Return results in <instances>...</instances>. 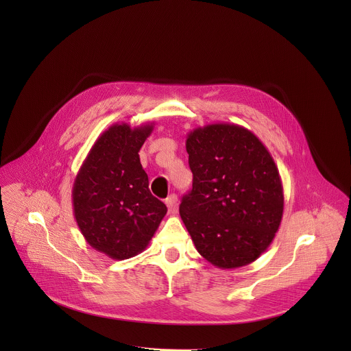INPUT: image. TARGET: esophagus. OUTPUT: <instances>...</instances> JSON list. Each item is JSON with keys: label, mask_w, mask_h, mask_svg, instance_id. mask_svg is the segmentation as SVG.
<instances>
[{"label": "esophagus", "mask_w": 351, "mask_h": 351, "mask_svg": "<svg viewBox=\"0 0 351 351\" xmlns=\"http://www.w3.org/2000/svg\"><path fill=\"white\" fill-rule=\"evenodd\" d=\"M165 204L168 207L169 214H176V211H178V197L175 194H171V195L167 197Z\"/></svg>", "instance_id": "esophagus-1"}]
</instances>
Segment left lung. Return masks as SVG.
Returning a JSON list of instances; mask_svg holds the SVG:
<instances>
[{
  "instance_id": "obj_1",
  "label": "left lung",
  "mask_w": 351,
  "mask_h": 351,
  "mask_svg": "<svg viewBox=\"0 0 351 351\" xmlns=\"http://www.w3.org/2000/svg\"><path fill=\"white\" fill-rule=\"evenodd\" d=\"M193 189L179 213L208 263L233 269L256 261L272 243L283 217V186L267 147L234 123L187 133Z\"/></svg>"
}]
</instances>
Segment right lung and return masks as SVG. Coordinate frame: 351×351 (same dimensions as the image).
<instances>
[{"mask_svg": "<svg viewBox=\"0 0 351 351\" xmlns=\"http://www.w3.org/2000/svg\"><path fill=\"white\" fill-rule=\"evenodd\" d=\"M154 122L115 123L93 144L72 189L76 223L86 241L112 260L140 254L157 232L167 206L148 189L138 152Z\"/></svg>", "mask_w": 351, "mask_h": 351, "instance_id": "right-lung-1", "label": "right lung"}]
</instances>
